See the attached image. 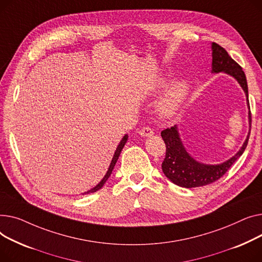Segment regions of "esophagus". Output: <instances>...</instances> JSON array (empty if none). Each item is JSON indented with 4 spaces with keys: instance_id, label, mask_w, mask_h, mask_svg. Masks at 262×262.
<instances>
[{
    "instance_id": "1",
    "label": "esophagus",
    "mask_w": 262,
    "mask_h": 262,
    "mask_svg": "<svg viewBox=\"0 0 262 262\" xmlns=\"http://www.w3.org/2000/svg\"><path fill=\"white\" fill-rule=\"evenodd\" d=\"M138 133H140V135L144 136V137H149V136H152L153 135V131L151 128L149 127H144L142 128L140 131H138Z\"/></svg>"
}]
</instances>
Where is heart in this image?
<instances>
[{
	"mask_svg": "<svg viewBox=\"0 0 262 262\" xmlns=\"http://www.w3.org/2000/svg\"><path fill=\"white\" fill-rule=\"evenodd\" d=\"M190 92V81L187 79H180L176 81L169 89L165 97L159 104L160 114L164 117L173 116L187 98Z\"/></svg>",
	"mask_w": 262,
	"mask_h": 262,
	"instance_id": "heart-1",
	"label": "heart"
}]
</instances>
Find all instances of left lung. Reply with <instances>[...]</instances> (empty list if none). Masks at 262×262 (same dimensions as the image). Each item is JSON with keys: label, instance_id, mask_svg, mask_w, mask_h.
I'll return each mask as SVG.
<instances>
[{"label": "left lung", "instance_id": "1", "mask_svg": "<svg viewBox=\"0 0 262 262\" xmlns=\"http://www.w3.org/2000/svg\"><path fill=\"white\" fill-rule=\"evenodd\" d=\"M211 73H225L237 80L244 94L247 96V103L249 107V125L250 130L247 138L234 157L221 164H204L193 159L184 146L179 133L178 126H173L162 131L161 135L166 144V157L162 163V170L164 174L173 184L181 187L192 188L204 186L219 180L244 152L248 146L251 134V111L249 102V90L247 77H245L242 68L232 59L227 52L217 43H211Z\"/></svg>", "mask_w": 262, "mask_h": 262}]
</instances>
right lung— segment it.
I'll return each mask as SVG.
<instances>
[{
  "instance_id": "obj_1",
  "label": "right lung",
  "mask_w": 262,
  "mask_h": 262,
  "mask_svg": "<svg viewBox=\"0 0 262 262\" xmlns=\"http://www.w3.org/2000/svg\"><path fill=\"white\" fill-rule=\"evenodd\" d=\"M127 141H128V134H125V136L121 138V141L119 142V144H118V146H117V148H116V150H115V152H114V156H113V158H112V161H111V163H110V166H109V168H107V171H106V173L104 174L103 179L97 184V185H96L95 187H93L92 189H90V190L83 192L82 194H88V193L96 192L97 190H99V189L104 185V183L106 182V180L110 178V176H111V173H112V171H113V169H114V166H115V164H116V162H117V160H118V158H119L120 152H121L122 148H124L125 144L127 143Z\"/></svg>"
}]
</instances>
